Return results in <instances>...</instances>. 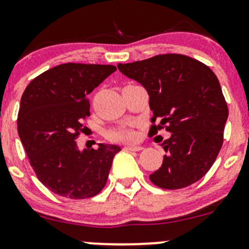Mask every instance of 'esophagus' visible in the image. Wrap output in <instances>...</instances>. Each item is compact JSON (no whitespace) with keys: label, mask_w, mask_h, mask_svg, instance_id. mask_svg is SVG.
Masks as SVG:
<instances>
[{"label":"esophagus","mask_w":249,"mask_h":249,"mask_svg":"<svg viewBox=\"0 0 249 249\" xmlns=\"http://www.w3.org/2000/svg\"><path fill=\"white\" fill-rule=\"evenodd\" d=\"M125 150H131V152H139V150H142L143 148L141 145H131V144H127L124 147Z\"/></svg>","instance_id":"obj_1"}]
</instances>
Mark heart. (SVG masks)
<instances>
[{
    "mask_svg": "<svg viewBox=\"0 0 249 249\" xmlns=\"http://www.w3.org/2000/svg\"><path fill=\"white\" fill-rule=\"evenodd\" d=\"M107 137L114 142H127V141H132L135 139V134L130 127L120 126L109 130L107 132Z\"/></svg>",
    "mask_w": 249,
    "mask_h": 249,
    "instance_id": "obj_1",
    "label": "heart"
}]
</instances>
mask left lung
Masks as SVG:
<instances>
[{
  "instance_id": "8db88e82",
  "label": "left lung",
  "mask_w": 249,
  "mask_h": 249,
  "mask_svg": "<svg viewBox=\"0 0 249 249\" xmlns=\"http://www.w3.org/2000/svg\"><path fill=\"white\" fill-rule=\"evenodd\" d=\"M118 69L148 91L150 134L161 129L171 132L161 144L166 153L162 165L149 176L153 184L172 190L201 179L222 148L229 114L217 76L199 60L182 54L118 64Z\"/></svg>"
}]
</instances>
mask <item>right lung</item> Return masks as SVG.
Wrapping results in <instances>:
<instances>
[{
    "label": "right lung",
    "mask_w": 249,
    "mask_h": 249,
    "mask_svg": "<svg viewBox=\"0 0 249 249\" xmlns=\"http://www.w3.org/2000/svg\"><path fill=\"white\" fill-rule=\"evenodd\" d=\"M117 70L113 65L62 64L37 76L25 89L18 113V132L30 165L50 192L82 200L99 194L107 183L118 145L82 152L77 139L90 115L88 95Z\"/></svg>",
    "instance_id": "obj_1"
}]
</instances>
